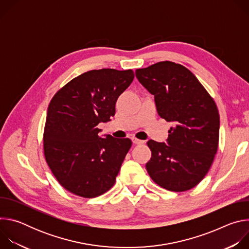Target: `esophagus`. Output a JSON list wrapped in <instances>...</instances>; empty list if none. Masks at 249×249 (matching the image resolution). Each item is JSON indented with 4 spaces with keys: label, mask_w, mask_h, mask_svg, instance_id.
<instances>
[{
    "label": "esophagus",
    "mask_w": 249,
    "mask_h": 249,
    "mask_svg": "<svg viewBox=\"0 0 249 249\" xmlns=\"http://www.w3.org/2000/svg\"><path fill=\"white\" fill-rule=\"evenodd\" d=\"M132 142L134 144H136V145H140V144H144V141H142V140H139V139H137V138H135V137H133L132 138Z\"/></svg>",
    "instance_id": "esophagus-1"
}]
</instances>
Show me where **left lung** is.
I'll return each instance as SVG.
<instances>
[{
  "mask_svg": "<svg viewBox=\"0 0 249 249\" xmlns=\"http://www.w3.org/2000/svg\"><path fill=\"white\" fill-rule=\"evenodd\" d=\"M136 77L152 94L159 115L174 126L167 143L150 140L146 168L160 187L187 191L204 178L219 146L220 115L216 102L194 74L170 61L137 69Z\"/></svg>",
  "mask_w": 249,
  "mask_h": 249,
  "instance_id": "left-lung-1",
  "label": "left lung"
}]
</instances>
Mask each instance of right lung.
<instances>
[{
	"mask_svg": "<svg viewBox=\"0 0 249 249\" xmlns=\"http://www.w3.org/2000/svg\"><path fill=\"white\" fill-rule=\"evenodd\" d=\"M133 79L132 70H91L52 97L43 133L44 157L69 192L94 198L114 185L132 142L110 135L99 138L97 125L114 116L116 100Z\"/></svg>",
	"mask_w": 249,
	"mask_h": 249,
	"instance_id": "right-lung-1",
	"label": "right lung"
}]
</instances>
